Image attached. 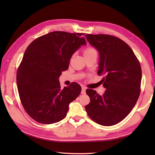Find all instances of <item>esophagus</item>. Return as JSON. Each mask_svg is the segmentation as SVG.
<instances>
[{"label":"esophagus","instance_id":"obj_1","mask_svg":"<svg viewBox=\"0 0 155 155\" xmlns=\"http://www.w3.org/2000/svg\"><path fill=\"white\" fill-rule=\"evenodd\" d=\"M81 94H86V87H82Z\"/></svg>","mask_w":155,"mask_h":155}]
</instances>
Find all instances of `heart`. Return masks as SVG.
Masks as SVG:
<instances>
[{
	"instance_id": "obj_1",
	"label": "heart",
	"mask_w": 155,
	"mask_h": 155,
	"mask_svg": "<svg viewBox=\"0 0 155 155\" xmlns=\"http://www.w3.org/2000/svg\"><path fill=\"white\" fill-rule=\"evenodd\" d=\"M93 51H94V49L92 48H87L86 50L84 51V54H86V53H88V52H90Z\"/></svg>"
}]
</instances>
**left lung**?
Listing matches in <instances>:
<instances>
[{
	"label": "left lung",
	"mask_w": 155,
	"mask_h": 155,
	"mask_svg": "<svg viewBox=\"0 0 155 155\" xmlns=\"http://www.w3.org/2000/svg\"><path fill=\"white\" fill-rule=\"evenodd\" d=\"M89 44L99 54L98 74L106 88L103 95L86 91L90 103L87 113L95 123L112 126L123 120L132 110L140 95L142 71L132 49L120 38L107 35H86Z\"/></svg>",
	"instance_id": "1"
}]
</instances>
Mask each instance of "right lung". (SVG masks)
Segmentation results:
<instances>
[{
  "label": "right lung",
  "instance_id": "add662e5",
  "mask_svg": "<svg viewBox=\"0 0 155 155\" xmlns=\"http://www.w3.org/2000/svg\"><path fill=\"white\" fill-rule=\"evenodd\" d=\"M83 33L54 31L35 39L26 49L16 74L25 110L39 123H57L81 92L77 83L61 88L59 77L74 52L86 45Z\"/></svg>",
  "mask_w": 155,
  "mask_h": 155
}]
</instances>
